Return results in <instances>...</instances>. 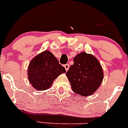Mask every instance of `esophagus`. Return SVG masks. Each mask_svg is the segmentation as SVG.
I'll return each instance as SVG.
<instances>
[{"instance_id":"obj_1","label":"esophagus","mask_w":128,"mask_h":128,"mask_svg":"<svg viewBox=\"0 0 128 128\" xmlns=\"http://www.w3.org/2000/svg\"><path fill=\"white\" fill-rule=\"evenodd\" d=\"M63 66L65 67L66 71L68 70V69H69V67H70V66H69V65H68V64H65V65H63Z\"/></svg>"}]
</instances>
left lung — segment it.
I'll list each match as a JSON object with an SVG mask.
<instances>
[{
    "label": "left lung",
    "mask_w": 128,
    "mask_h": 128,
    "mask_svg": "<svg viewBox=\"0 0 128 128\" xmlns=\"http://www.w3.org/2000/svg\"><path fill=\"white\" fill-rule=\"evenodd\" d=\"M104 73L98 60L90 54L81 52L66 72L72 90L82 96L93 94L100 86Z\"/></svg>",
    "instance_id": "1"
}]
</instances>
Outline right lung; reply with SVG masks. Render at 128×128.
<instances>
[{"label":"right lung","mask_w":128,"mask_h":128,"mask_svg":"<svg viewBox=\"0 0 128 128\" xmlns=\"http://www.w3.org/2000/svg\"><path fill=\"white\" fill-rule=\"evenodd\" d=\"M65 72V68L52 52L47 50L30 61L28 66V80L34 88L41 91L50 88L54 80Z\"/></svg>","instance_id":"obj_1"}]
</instances>
